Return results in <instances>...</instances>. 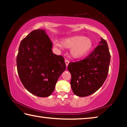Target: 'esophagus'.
<instances>
[{"label": "esophagus", "instance_id": "1", "mask_svg": "<svg viewBox=\"0 0 127 127\" xmlns=\"http://www.w3.org/2000/svg\"><path fill=\"white\" fill-rule=\"evenodd\" d=\"M65 64H66V66L67 67L69 63V61L68 60H67V59H65Z\"/></svg>", "mask_w": 127, "mask_h": 127}]
</instances>
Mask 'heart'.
I'll use <instances>...</instances> for the list:
<instances>
[{
	"mask_svg": "<svg viewBox=\"0 0 127 127\" xmlns=\"http://www.w3.org/2000/svg\"><path fill=\"white\" fill-rule=\"evenodd\" d=\"M54 45L60 49H70V55L74 59H79L87 55L94 46L91 38L83 36H74L64 38L61 43L54 41Z\"/></svg>",
	"mask_w": 127,
	"mask_h": 127,
	"instance_id": "obj_1",
	"label": "heart"
}]
</instances>
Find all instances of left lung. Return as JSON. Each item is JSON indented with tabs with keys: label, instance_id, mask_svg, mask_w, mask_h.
<instances>
[{
	"label": "left lung",
	"instance_id": "obj_1",
	"mask_svg": "<svg viewBox=\"0 0 127 127\" xmlns=\"http://www.w3.org/2000/svg\"><path fill=\"white\" fill-rule=\"evenodd\" d=\"M110 54L107 42L101 38L97 46L86 58L69 63L70 85L73 93L79 97L94 94L102 86L108 74Z\"/></svg>",
	"mask_w": 127,
	"mask_h": 127
}]
</instances>
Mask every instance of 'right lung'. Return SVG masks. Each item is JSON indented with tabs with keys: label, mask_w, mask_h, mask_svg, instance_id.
Returning <instances> with one entry per match:
<instances>
[{
	"label": "right lung",
	"mask_w": 127,
	"mask_h": 127,
	"mask_svg": "<svg viewBox=\"0 0 127 127\" xmlns=\"http://www.w3.org/2000/svg\"><path fill=\"white\" fill-rule=\"evenodd\" d=\"M53 44L45 30L31 32L21 41L17 67L21 82L28 91L41 97L49 96L66 65L64 58L52 52Z\"/></svg>",
	"instance_id": "right-lung-1"
}]
</instances>
